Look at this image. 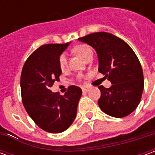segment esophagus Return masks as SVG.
<instances>
[{"label": "esophagus", "instance_id": "1", "mask_svg": "<svg viewBox=\"0 0 155 155\" xmlns=\"http://www.w3.org/2000/svg\"><path fill=\"white\" fill-rule=\"evenodd\" d=\"M82 91H83V92H84V93H87V92L90 91V88H88V87L82 88Z\"/></svg>", "mask_w": 155, "mask_h": 155}]
</instances>
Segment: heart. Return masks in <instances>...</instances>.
<instances>
[{"label":"heart","instance_id":"b5f03b06","mask_svg":"<svg viewBox=\"0 0 155 155\" xmlns=\"http://www.w3.org/2000/svg\"><path fill=\"white\" fill-rule=\"evenodd\" d=\"M74 52L75 54H77L78 55H80L81 58H83L84 60H85V58L87 57L90 53L92 52L91 49L88 45H78L76 47H74ZM60 67L61 70H65L67 67V58L64 54H62L60 58Z\"/></svg>","mask_w":155,"mask_h":155}]
</instances>
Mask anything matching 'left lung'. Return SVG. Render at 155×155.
<instances>
[{
	"label": "left lung",
	"mask_w": 155,
	"mask_h": 155,
	"mask_svg": "<svg viewBox=\"0 0 155 155\" xmlns=\"http://www.w3.org/2000/svg\"><path fill=\"white\" fill-rule=\"evenodd\" d=\"M96 51L100 73L111 82L99 86L98 104L104 113L115 118L131 114L139 105L143 91V74L135 53L126 42L107 32H96L78 39Z\"/></svg>",
	"instance_id": "8db88e82"
}]
</instances>
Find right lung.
Masks as SVG:
<instances>
[{"mask_svg":"<svg viewBox=\"0 0 155 155\" xmlns=\"http://www.w3.org/2000/svg\"><path fill=\"white\" fill-rule=\"evenodd\" d=\"M71 42L41 45L25 61L21 76L22 102L29 116L49 133L66 130L76 117L82 94L81 88L70 86L64 95L51 91L59 81L60 57Z\"/></svg>","mask_w":155,"mask_h":155,"instance_id":"obj_1","label":"right lung"}]
</instances>
